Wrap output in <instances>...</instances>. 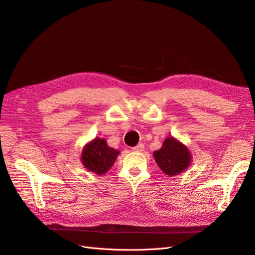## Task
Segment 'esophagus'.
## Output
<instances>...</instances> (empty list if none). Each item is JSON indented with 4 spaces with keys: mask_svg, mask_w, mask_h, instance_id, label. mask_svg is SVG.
<instances>
[{
    "mask_svg": "<svg viewBox=\"0 0 255 255\" xmlns=\"http://www.w3.org/2000/svg\"><path fill=\"white\" fill-rule=\"evenodd\" d=\"M143 149H144L143 143H138L136 146H134L133 151H135V152H141V151H143Z\"/></svg>",
    "mask_w": 255,
    "mask_h": 255,
    "instance_id": "34e87169",
    "label": "esophagus"
}]
</instances>
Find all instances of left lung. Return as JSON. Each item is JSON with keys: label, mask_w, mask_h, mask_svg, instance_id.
<instances>
[{"label": "left lung", "mask_w": 255, "mask_h": 255, "mask_svg": "<svg viewBox=\"0 0 255 255\" xmlns=\"http://www.w3.org/2000/svg\"><path fill=\"white\" fill-rule=\"evenodd\" d=\"M154 158L158 167L167 175H176L190 164V153L184 144L170 137L163 143V148L154 152Z\"/></svg>", "instance_id": "8db88e82"}]
</instances>
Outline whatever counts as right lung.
<instances>
[{
	"label": "right lung",
	"instance_id": "add662e5",
	"mask_svg": "<svg viewBox=\"0 0 255 255\" xmlns=\"http://www.w3.org/2000/svg\"><path fill=\"white\" fill-rule=\"evenodd\" d=\"M118 153L117 150L110 148L104 139L96 138L84 148L82 161L88 170L101 175L110 170Z\"/></svg>",
	"mask_w": 255,
	"mask_h": 255
}]
</instances>
